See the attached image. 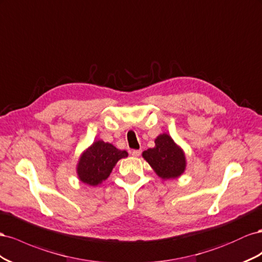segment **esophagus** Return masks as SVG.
Wrapping results in <instances>:
<instances>
[{"label": "esophagus", "instance_id": "34e87169", "mask_svg": "<svg viewBox=\"0 0 262 262\" xmlns=\"http://www.w3.org/2000/svg\"><path fill=\"white\" fill-rule=\"evenodd\" d=\"M130 154H132V156H134V157H138V156H140L141 150H133Z\"/></svg>", "mask_w": 262, "mask_h": 262}]
</instances>
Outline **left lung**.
Returning <instances> with one entry per match:
<instances>
[{"instance_id":"8db88e82","label":"left lung","mask_w":262,"mask_h":262,"mask_svg":"<svg viewBox=\"0 0 262 262\" xmlns=\"http://www.w3.org/2000/svg\"><path fill=\"white\" fill-rule=\"evenodd\" d=\"M156 146L143 152L145 160L161 179H174L185 170V156L182 149L167 134L159 135L155 140Z\"/></svg>"}]
</instances>
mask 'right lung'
<instances>
[{
	"label": "right lung",
	"instance_id": "add662e5",
	"mask_svg": "<svg viewBox=\"0 0 262 262\" xmlns=\"http://www.w3.org/2000/svg\"><path fill=\"white\" fill-rule=\"evenodd\" d=\"M128 156L112 144L96 140L82 154L77 167L80 181L95 186L110 177L117 161Z\"/></svg>",
	"mask_w": 262,
	"mask_h": 262
}]
</instances>
